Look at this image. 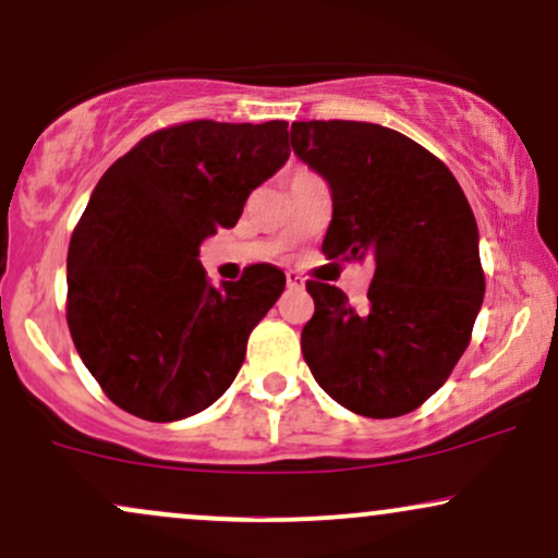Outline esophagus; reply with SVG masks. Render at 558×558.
Instances as JSON below:
<instances>
[{"label":"esophagus","mask_w":558,"mask_h":558,"mask_svg":"<svg viewBox=\"0 0 558 558\" xmlns=\"http://www.w3.org/2000/svg\"><path fill=\"white\" fill-rule=\"evenodd\" d=\"M287 287H290V290H303V287H305V279L300 277V274L290 271V274H287Z\"/></svg>","instance_id":"esophagus-1"}]
</instances>
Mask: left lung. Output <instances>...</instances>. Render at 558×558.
<instances>
[{
  "instance_id": "left-lung-1",
  "label": "left lung",
  "mask_w": 558,
  "mask_h": 558,
  "mask_svg": "<svg viewBox=\"0 0 558 558\" xmlns=\"http://www.w3.org/2000/svg\"><path fill=\"white\" fill-rule=\"evenodd\" d=\"M290 141L331 187L320 251L376 266L363 307L307 281V368L357 415H408L441 389L473 337L486 292L473 208L447 163L397 130L311 120L292 122Z\"/></svg>"
}]
</instances>
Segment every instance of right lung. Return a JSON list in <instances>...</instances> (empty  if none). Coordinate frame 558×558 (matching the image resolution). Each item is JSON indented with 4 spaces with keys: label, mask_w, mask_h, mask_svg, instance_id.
Instances as JSON below:
<instances>
[{
    "label": "right lung",
    "mask_w": 558,
    "mask_h": 558,
    "mask_svg": "<svg viewBox=\"0 0 558 558\" xmlns=\"http://www.w3.org/2000/svg\"><path fill=\"white\" fill-rule=\"evenodd\" d=\"M287 122L195 120L156 130L104 172L68 251V326L117 408L172 423L214 404L251 331L284 292L253 264L214 287L198 247L238 225L247 195L290 156Z\"/></svg>",
    "instance_id": "1"
}]
</instances>
